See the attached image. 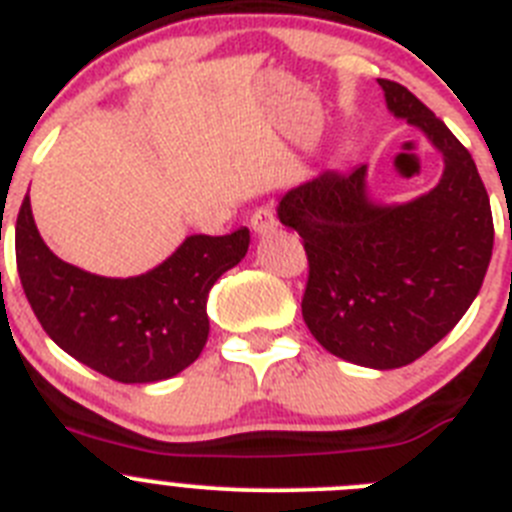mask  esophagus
I'll use <instances>...</instances> for the list:
<instances>
[{
	"label": "esophagus",
	"instance_id": "esophagus-1",
	"mask_svg": "<svg viewBox=\"0 0 512 512\" xmlns=\"http://www.w3.org/2000/svg\"><path fill=\"white\" fill-rule=\"evenodd\" d=\"M250 227L257 237H265V234H273L278 229V216L270 209H257L255 214L250 216Z\"/></svg>",
	"mask_w": 512,
	"mask_h": 512
}]
</instances>
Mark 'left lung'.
I'll return each mask as SVG.
<instances>
[{"label":"left lung","instance_id":"obj_1","mask_svg":"<svg viewBox=\"0 0 512 512\" xmlns=\"http://www.w3.org/2000/svg\"><path fill=\"white\" fill-rule=\"evenodd\" d=\"M377 84L390 112L441 153V181L411 201L380 204L367 165L347 176L326 170L285 193L278 219L306 247L301 311L316 342L352 365L395 370L441 342L472 306L495 229L467 147L405 86Z\"/></svg>","mask_w":512,"mask_h":512}]
</instances>
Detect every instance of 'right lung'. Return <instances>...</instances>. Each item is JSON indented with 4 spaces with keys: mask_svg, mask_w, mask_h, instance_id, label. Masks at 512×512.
I'll return each mask as SVG.
<instances>
[{
    "mask_svg": "<svg viewBox=\"0 0 512 512\" xmlns=\"http://www.w3.org/2000/svg\"><path fill=\"white\" fill-rule=\"evenodd\" d=\"M250 247V229L191 234L168 260L135 278H104L53 255L32 219L17 214L22 288L45 334L81 365L117 382H160L199 359L209 339L206 298Z\"/></svg>",
    "mask_w": 512,
    "mask_h": 512,
    "instance_id": "right-lung-1",
    "label": "right lung"
}]
</instances>
